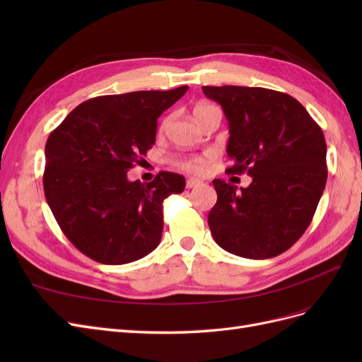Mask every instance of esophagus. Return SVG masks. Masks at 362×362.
<instances>
[{
    "label": "esophagus",
    "instance_id": "34e87169",
    "mask_svg": "<svg viewBox=\"0 0 362 362\" xmlns=\"http://www.w3.org/2000/svg\"><path fill=\"white\" fill-rule=\"evenodd\" d=\"M199 185H202V181H199V180H194V178H189L187 180V189L199 187Z\"/></svg>",
    "mask_w": 362,
    "mask_h": 362
}]
</instances>
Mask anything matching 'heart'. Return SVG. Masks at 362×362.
<instances>
[{
	"mask_svg": "<svg viewBox=\"0 0 362 362\" xmlns=\"http://www.w3.org/2000/svg\"><path fill=\"white\" fill-rule=\"evenodd\" d=\"M211 115H221V110H218V107L214 105V104H211V103L201 101V103H198V104H196V105L193 107V116H194V119L198 120V122H199L201 125L204 124V120H205L208 116H211ZM169 122H170V116L164 117L161 125H160V129H161V131L166 129L168 125H169ZM177 164H178V166H180L182 170L198 175V173H204V172H205V169H206V166H208V157H205V156L182 157V158L177 160Z\"/></svg>",
	"mask_w": 362,
	"mask_h": 362,
	"instance_id": "obj_1",
	"label": "heart"
}]
</instances>
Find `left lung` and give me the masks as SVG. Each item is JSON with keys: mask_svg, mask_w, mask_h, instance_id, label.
Here are the masks:
<instances>
[{"mask_svg": "<svg viewBox=\"0 0 362 362\" xmlns=\"http://www.w3.org/2000/svg\"><path fill=\"white\" fill-rule=\"evenodd\" d=\"M229 125L228 173H247L246 189L214 180L217 202L208 214L222 249L250 259L276 257L310 226L327 168L322 128L293 96L243 86H204Z\"/></svg>", "mask_w": 362, "mask_h": 362, "instance_id": "obj_1", "label": "left lung"}]
</instances>
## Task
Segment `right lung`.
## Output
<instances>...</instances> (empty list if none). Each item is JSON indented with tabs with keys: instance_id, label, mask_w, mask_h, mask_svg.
I'll return each instance as SVG.
<instances>
[{
	"instance_id": "add662e5",
	"label": "right lung",
	"mask_w": 362,
	"mask_h": 362,
	"mask_svg": "<svg viewBox=\"0 0 362 362\" xmlns=\"http://www.w3.org/2000/svg\"><path fill=\"white\" fill-rule=\"evenodd\" d=\"M140 90L81 103L45 146L43 190L63 234L89 258L127 264L154 250L163 231V201L185 187L160 172L148 184L128 181L156 144L157 119L187 92Z\"/></svg>"
}]
</instances>
